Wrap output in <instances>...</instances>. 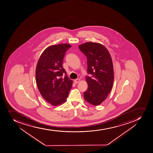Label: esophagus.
Segmentation results:
<instances>
[{
	"instance_id": "34e87169",
	"label": "esophagus",
	"mask_w": 153,
	"mask_h": 153,
	"mask_svg": "<svg viewBox=\"0 0 153 153\" xmlns=\"http://www.w3.org/2000/svg\"><path fill=\"white\" fill-rule=\"evenodd\" d=\"M80 81V79H76L74 80V83H75V84H77V83H79Z\"/></svg>"
}]
</instances>
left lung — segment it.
I'll return each instance as SVG.
<instances>
[{"label":"left lung","instance_id":"1","mask_svg":"<svg viewBox=\"0 0 153 153\" xmlns=\"http://www.w3.org/2000/svg\"><path fill=\"white\" fill-rule=\"evenodd\" d=\"M87 58V71L91 77L86 76L88 89L84 93L85 101L97 106L104 101L113 85V65L108 50L98 43L86 42L79 46Z\"/></svg>","mask_w":153,"mask_h":153}]
</instances>
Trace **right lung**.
Wrapping results in <instances>:
<instances>
[{"mask_svg":"<svg viewBox=\"0 0 153 153\" xmlns=\"http://www.w3.org/2000/svg\"><path fill=\"white\" fill-rule=\"evenodd\" d=\"M71 46L60 44L48 47L41 55L37 64L35 79L42 97L53 106L65 103L73 81L62 65L66 51Z\"/></svg>","mask_w":153,"mask_h":153,"instance_id":"obj_1","label":"right lung"}]
</instances>
